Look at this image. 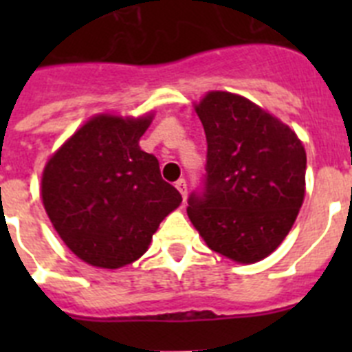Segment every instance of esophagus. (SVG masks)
<instances>
[{
	"mask_svg": "<svg viewBox=\"0 0 352 352\" xmlns=\"http://www.w3.org/2000/svg\"><path fill=\"white\" fill-rule=\"evenodd\" d=\"M174 186H176V188H178V190H179V194H182L183 195V199H185L186 197V188H188V186H186V182H185V179H178V182H176V185H174Z\"/></svg>",
	"mask_w": 352,
	"mask_h": 352,
	"instance_id": "1",
	"label": "esophagus"
}]
</instances>
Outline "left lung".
<instances>
[{
  "instance_id": "left-lung-1",
  "label": "left lung",
  "mask_w": 352,
  "mask_h": 352,
  "mask_svg": "<svg viewBox=\"0 0 352 352\" xmlns=\"http://www.w3.org/2000/svg\"><path fill=\"white\" fill-rule=\"evenodd\" d=\"M195 111L208 153L188 219L211 250L257 263L282 243L303 204V144L280 120L232 93H208Z\"/></svg>"
}]
</instances>
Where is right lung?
<instances>
[{"instance_id": "right-lung-1", "label": "right lung", "mask_w": 352, "mask_h": 352, "mask_svg": "<svg viewBox=\"0 0 352 352\" xmlns=\"http://www.w3.org/2000/svg\"><path fill=\"white\" fill-rule=\"evenodd\" d=\"M151 116H96L80 126L42 176V199L65 245L84 263L120 268L142 256L182 203L155 155L139 148Z\"/></svg>"}]
</instances>
